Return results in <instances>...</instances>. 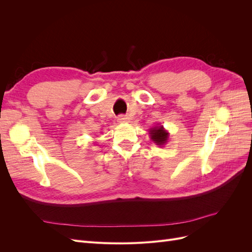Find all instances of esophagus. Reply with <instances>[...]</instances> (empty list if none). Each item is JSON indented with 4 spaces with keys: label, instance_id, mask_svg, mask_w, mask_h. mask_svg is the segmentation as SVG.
I'll use <instances>...</instances> for the list:
<instances>
[{
    "label": "esophagus",
    "instance_id": "34e87169",
    "mask_svg": "<svg viewBox=\"0 0 252 252\" xmlns=\"http://www.w3.org/2000/svg\"><path fill=\"white\" fill-rule=\"evenodd\" d=\"M118 122L119 123H128L129 118L127 116H120L118 118Z\"/></svg>",
    "mask_w": 252,
    "mask_h": 252
}]
</instances>
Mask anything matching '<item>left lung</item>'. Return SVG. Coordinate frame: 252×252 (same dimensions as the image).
<instances>
[{
  "mask_svg": "<svg viewBox=\"0 0 252 252\" xmlns=\"http://www.w3.org/2000/svg\"><path fill=\"white\" fill-rule=\"evenodd\" d=\"M149 136L155 144L158 146H164L169 140V132L166 130L163 125H157L149 129Z\"/></svg>",
  "mask_w": 252,
  "mask_h": 252,
  "instance_id": "1",
  "label": "left lung"
}]
</instances>
